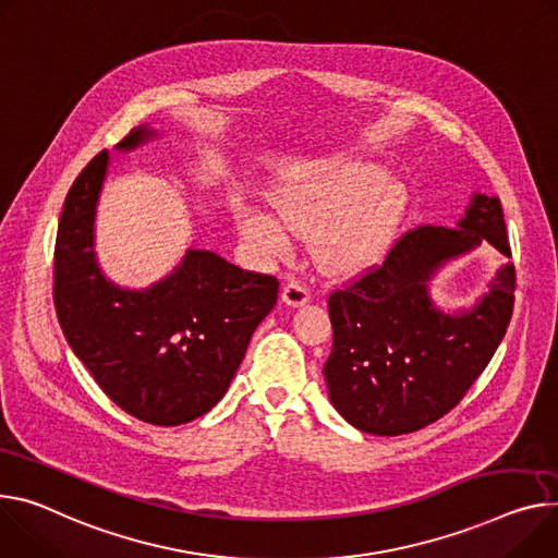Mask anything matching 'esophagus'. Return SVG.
<instances>
[{
	"instance_id": "34e87169",
	"label": "esophagus",
	"mask_w": 558,
	"mask_h": 558,
	"mask_svg": "<svg viewBox=\"0 0 558 558\" xmlns=\"http://www.w3.org/2000/svg\"><path fill=\"white\" fill-rule=\"evenodd\" d=\"M280 298H282L284 305H289V307H302V305H307V302H310V289L305 284L295 282V280H289L284 284Z\"/></svg>"
}]
</instances>
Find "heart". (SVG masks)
Instances as JSON below:
<instances>
[{"label": "heart", "instance_id": "obj_1", "mask_svg": "<svg viewBox=\"0 0 558 558\" xmlns=\"http://www.w3.org/2000/svg\"><path fill=\"white\" fill-rule=\"evenodd\" d=\"M276 209L253 205L240 229L267 256H284L298 231L314 233V256L333 276L380 263L408 218L410 191L372 158L314 162L287 173L274 191Z\"/></svg>", "mask_w": 558, "mask_h": 558}]
</instances>
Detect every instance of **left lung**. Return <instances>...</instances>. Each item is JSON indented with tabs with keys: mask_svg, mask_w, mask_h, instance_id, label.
<instances>
[{
	"mask_svg": "<svg viewBox=\"0 0 558 558\" xmlns=\"http://www.w3.org/2000/svg\"><path fill=\"white\" fill-rule=\"evenodd\" d=\"M489 242L510 256L500 199L474 191L456 227L402 235L380 269L329 295L325 383L336 412L374 436L416 432L459 404L508 331L514 265L502 263L468 307H442L436 276Z\"/></svg>",
	"mask_w": 558,
	"mask_h": 558,
	"instance_id": "obj_1",
	"label": "left lung"
}]
</instances>
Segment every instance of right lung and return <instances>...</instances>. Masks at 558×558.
I'll use <instances>...</instances> for the list:
<instances>
[{"instance_id":"right-lung-1","label":"right lung","mask_w":558,"mask_h":558,"mask_svg":"<svg viewBox=\"0 0 558 558\" xmlns=\"http://www.w3.org/2000/svg\"><path fill=\"white\" fill-rule=\"evenodd\" d=\"M165 133L142 124L116 150ZM102 150L73 182L56 242V312L75 356L131 416L173 427L227 393L248 340L278 300V280L242 271L207 248L144 289L111 280L97 260L95 220L109 175Z\"/></svg>"}]
</instances>
